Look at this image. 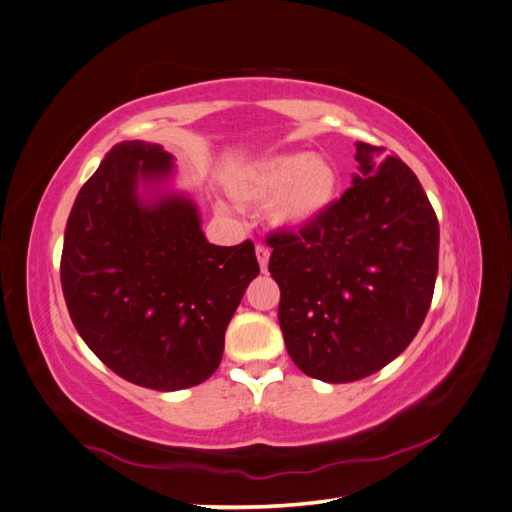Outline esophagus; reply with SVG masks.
I'll return each instance as SVG.
<instances>
[{
    "instance_id": "obj_1",
    "label": "esophagus",
    "mask_w": 512,
    "mask_h": 512,
    "mask_svg": "<svg viewBox=\"0 0 512 512\" xmlns=\"http://www.w3.org/2000/svg\"><path fill=\"white\" fill-rule=\"evenodd\" d=\"M269 247L265 245H256V258H258V265H260V271L267 273V267H269Z\"/></svg>"
}]
</instances>
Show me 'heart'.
<instances>
[{
  "label": "heart",
  "instance_id": "1",
  "mask_svg": "<svg viewBox=\"0 0 512 512\" xmlns=\"http://www.w3.org/2000/svg\"><path fill=\"white\" fill-rule=\"evenodd\" d=\"M339 171L321 154L284 152L234 169L226 186L243 204L269 205L278 230H304L330 213L339 197Z\"/></svg>",
  "mask_w": 512,
  "mask_h": 512
}]
</instances>
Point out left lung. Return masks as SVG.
<instances>
[{
  "label": "left lung",
  "instance_id": "8db88e82",
  "mask_svg": "<svg viewBox=\"0 0 512 512\" xmlns=\"http://www.w3.org/2000/svg\"><path fill=\"white\" fill-rule=\"evenodd\" d=\"M356 160L326 217L267 241L286 352L330 384L367 378L406 350L439 271V221L415 173L367 143Z\"/></svg>",
  "mask_w": 512,
  "mask_h": 512
}]
</instances>
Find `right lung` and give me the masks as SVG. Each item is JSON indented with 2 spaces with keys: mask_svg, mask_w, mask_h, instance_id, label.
<instances>
[{
  "mask_svg": "<svg viewBox=\"0 0 512 512\" xmlns=\"http://www.w3.org/2000/svg\"><path fill=\"white\" fill-rule=\"evenodd\" d=\"M176 160L123 141L86 182L65 230L60 282L73 326L132 384L180 391L217 371L228 323L258 273L254 243H208Z\"/></svg>",
  "mask_w": 512,
  "mask_h": 512,
  "instance_id": "add662e5",
  "label": "right lung"
}]
</instances>
